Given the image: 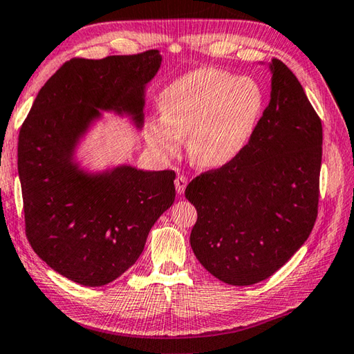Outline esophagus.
<instances>
[{"label":"esophagus","instance_id":"esophagus-1","mask_svg":"<svg viewBox=\"0 0 354 354\" xmlns=\"http://www.w3.org/2000/svg\"><path fill=\"white\" fill-rule=\"evenodd\" d=\"M187 184H188L187 178H185V176H183V175H179V176L175 179L176 193H178V194H183V193L185 192V187H187Z\"/></svg>","mask_w":354,"mask_h":354}]
</instances>
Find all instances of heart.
I'll list each match as a JSON object with an SVG mask.
<instances>
[{
    "label": "heart",
    "mask_w": 354,
    "mask_h": 354,
    "mask_svg": "<svg viewBox=\"0 0 354 354\" xmlns=\"http://www.w3.org/2000/svg\"><path fill=\"white\" fill-rule=\"evenodd\" d=\"M266 95L250 77L214 68L184 73L162 90L161 119L147 128L162 157H176L188 138V158L197 167L220 169L232 162L257 129Z\"/></svg>",
    "instance_id": "b5f03b06"
}]
</instances>
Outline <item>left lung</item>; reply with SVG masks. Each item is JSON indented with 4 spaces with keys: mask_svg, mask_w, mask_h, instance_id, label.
Here are the masks:
<instances>
[{
    "mask_svg": "<svg viewBox=\"0 0 354 354\" xmlns=\"http://www.w3.org/2000/svg\"><path fill=\"white\" fill-rule=\"evenodd\" d=\"M268 68L270 102L248 146L185 188L197 211L196 258L236 286L266 281L285 266L318 214L322 120L288 66L273 59Z\"/></svg>",
    "mask_w": 354,
    "mask_h": 354,
    "instance_id": "8db88e82",
    "label": "left lung"
}]
</instances>
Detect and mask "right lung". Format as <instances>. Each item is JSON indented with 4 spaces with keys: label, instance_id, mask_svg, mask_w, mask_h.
<instances>
[{
    "label": "right lung",
    "instance_id": "right-lung-1",
    "mask_svg": "<svg viewBox=\"0 0 354 354\" xmlns=\"http://www.w3.org/2000/svg\"><path fill=\"white\" fill-rule=\"evenodd\" d=\"M158 49L101 60L72 59L40 88L18 142L26 234L39 258L84 286L113 282L136 264L151 227L175 201L174 170L128 164L90 171L77 147L101 111L142 129Z\"/></svg>",
    "mask_w": 354,
    "mask_h": 354
}]
</instances>
